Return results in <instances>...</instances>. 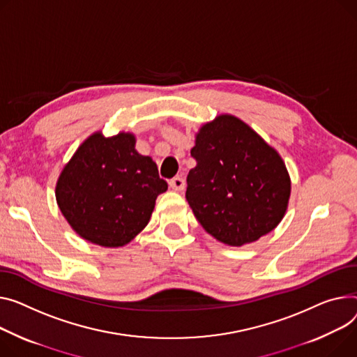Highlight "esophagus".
<instances>
[{"mask_svg":"<svg viewBox=\"0 0 357 357\" xmlns=\"http://www.w3.org/2000/svg\"><path fill=\"white\" fill-rule=\"evenodd\" d=\"M169 186L172 189H175V191H183V189H185V179L181 178V176H175L169 181Z\"/></svg>","mask_w":357,"mask_h":357,"instance_id":"1","label":"esophagus"}]
</instances>
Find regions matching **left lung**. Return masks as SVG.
Listing matches in <instances>:
<instances>
[{
	"label": "left lung",
	"mask_w": 357,
	"mask_h": 357,
	"mask_svg": "<svg viewBox=\"0 0 357 357\" xmlns=\"http://www.w3.org/2000/svg\"><path fill=\"white\" fill-rule=\"evenodd\" d=\"M186 178V201L218 241L241 247L273 231L290 198V176L280 155L248 125L218 116L197 135Z\"/></svg>",
	"instance_id": "8db88e82"
}]
</instances>
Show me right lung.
<instances>
[{"instance_id": "obj_1", "label": "right lung", "mask_w": 357, "mask_h": 357, "mask_svg": "<svg viewBox=\"0 0 357 357\" xmlns=\"http://www.w3.org/2000/svg\"><path fill=\"white\" fill-rule=\"evenodd\" d=\"M132 133L86 139L57 181L60 211L82 238L122 247L144 229L159 194L168 189L158 166L135 149Z\"/></svg>"}]
</instances>
